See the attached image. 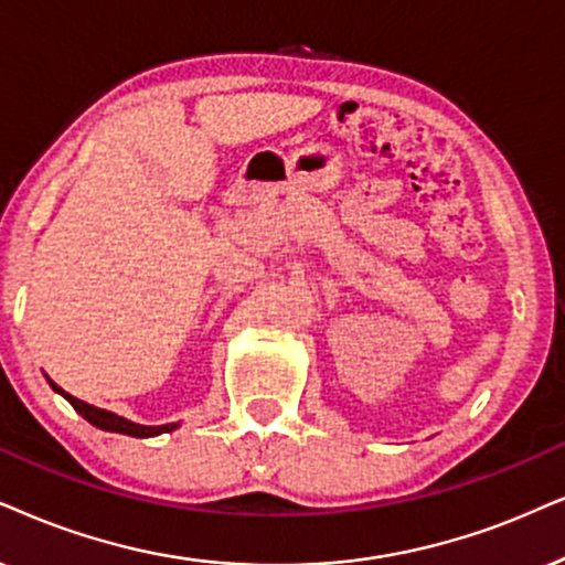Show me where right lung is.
<instances>
[{
  "label": "right lung",
  "mask_w": 565,
  "mask_h": 565,
  "mask_svg": "<svg viewBox=\"0 0 565 565\" xmlns=\"http://www.w3.org/2000/svg\"><path fill=\"white\" fill-rule=\"evenodd\" d=\"M49 385H52V388L56 391V394H62L64 398H67V402L75 406V412L81 414V417L88 419L90 425L102 427V430H109V433H122V435H132V438H153V435L171 433V430H177V427H180V423H171V425H156V427H151V425H138V423H130V419L119 417V414L106 412V409H98V406L85 404V402H81V398L70 396L67 391H62L60 385H56L54 381H49Z\"/></svg>",
  "instance_id": "1"
}]
</instances>
